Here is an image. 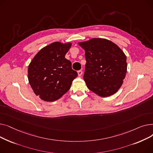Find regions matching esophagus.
<instances>
[{
	"instance_id": "1",
	"label": "esophagus",
	"mask_w": 153,
	"mask_h": 153,
	"mask_svg": "<svg viewBox=\"0 0 153 153\" xmlns=\"http://www.w3.org/2000/svg\"><path fill=\"white\" fill-rule=\"evenodd\" d=\"M77 73H78L79 76H82V70H79V71H77Z\"/></svg>"
}]
</instances>
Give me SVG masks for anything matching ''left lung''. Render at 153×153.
<instances>
[{"instance_id":"left-lung-1","label":"left lung","mask_w":153,"mask_h":153,"mask_svg":"<svg viewBox=\"0 0 153 153\" xmlns=\"http://www.w3.org/2000/svg\"><path fill=\"white\" fill-rule=\"evenodd\" d=\"M79 45L85 50L84 80L88 89L103 97L116 93L127 70L123 51L114 43L103 38H93Z\"/></svg>"}]
</instances>
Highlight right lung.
Instances as JSON below:
<instances>
[{"label":"right lung","mask_w":153,"mask_h":153,"mask_svg":"<svg viewBox=\"0 0 153 153\" xmlns=\"http://www.w3.org/2000/svg\"><path fill=\"white\" fill-rule=\"evenodd\" d=\"M71 46V43L54 42L42 48L29 64V84L41 99L48 102L59 99L77 77L71 62L65 58Z\"/></svg>","instance_id":"right-lung-1"}]
</instances>
